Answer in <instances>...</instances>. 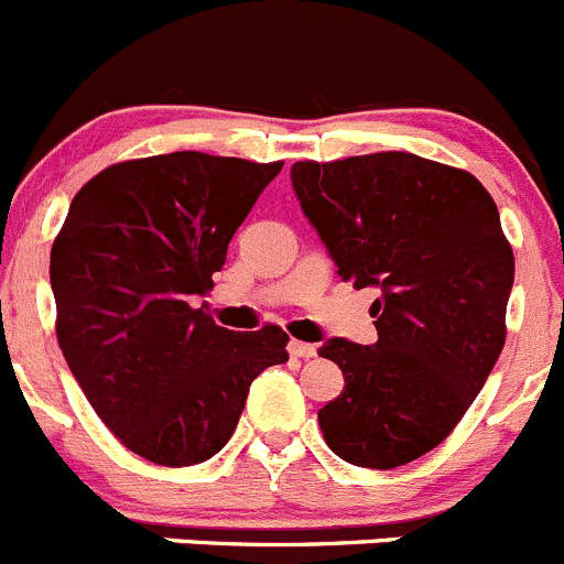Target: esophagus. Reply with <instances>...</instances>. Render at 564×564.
Listing matches in <instances>:
<instances>
[{
  "label": "esophagus",
  "instance_id": "obj_1",
  "mask_svg": "<svg viewBox=\"0 0 564 564\" xmlns=\"http://www.w3.org/2000/svg\"><path fill=\"white\" fill-rule=\"evenodd\" d=\"M289 352H292V358H314L316 355V347L314 344H305V341H289Z\"/></svg>",
  "mask_w": 564,
  "mask_h": 564
}]
</instances>
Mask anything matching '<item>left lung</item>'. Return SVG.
Here are the masks:
<instances>
[{"mask_svg":"<svg viewBox=\"0 0 564 564\" xmlns=\"http://www.w3.org/2000/svg\"><path fill=\"white\" fill-rule=\"evenodd\" d=\"M292 187L338 278L380 289L377 341L330 338L344 391L325 444L360 468L427 455L463 419L505 347L516 259L488 189L404 151L294 162Z\"/></svg>","mask_w":564,"mask_h":564,"instance_id":"left-lung-1","label":"left lung"}]
</instances>
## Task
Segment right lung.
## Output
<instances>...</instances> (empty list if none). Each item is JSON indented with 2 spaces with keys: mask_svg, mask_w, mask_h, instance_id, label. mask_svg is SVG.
<instances>
[{
  "mask_svg": "<svg viewBox=\"0 0 564 564\" xmlns=\"http://www.w3.org/2000/svg\"><path fill=\"white\" fill-rule=\"evenodd\" d=\"M281 167L200 151L118 162L76 193L54 239L70 375L115 438L156 466L217 455L250 382L289 360L281 327L234 333L193 305Z\"/></svg>",
  "mask_w": 564,
  "mask_h": 564,
  "instance_id": "add662e5",
  "label": "right lung"
}]
</instances>
